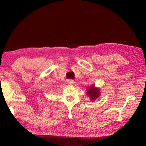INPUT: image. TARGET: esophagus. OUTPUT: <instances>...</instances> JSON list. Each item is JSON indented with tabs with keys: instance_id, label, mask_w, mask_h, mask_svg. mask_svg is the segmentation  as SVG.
Masks as SVG:
<instances>
[{
	"instance_id": "obj_1",
	"label": "esophagus",
	"mask_w": 146,
	"mask_h": 146,
	"mask_svg": "<svg viewBox=\"0 0 146 146\" xmlns=\"http://www.w3.org/2000/svg\"><path fill=\"white\" fill-rule=\"evenodd\" d=\"M75 83V82H74L73 80H69L67 81V84H69V85H72Z\"/></svg>"
}]
</instances>
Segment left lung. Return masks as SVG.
I'll return each mask as SVG.
<instances>
[{
    "instance_id": "left-lung-1",
    "label": "left lung",
    "mask_w": 146,
    "mask_h": 146,
    "mask_svg": "<svg viewBox=\"0 0 146 146\" xmlns=\"http://www.w3.org/2000/svg\"><path fill=\"white\" fill-rule=\"evenodd\" d=\"M87 95L90 97V100H95L96 98H97L100 94V91L98 88L94 87V86H92L88 88L87 92Z\"/></svg>"
}]
</instances>
